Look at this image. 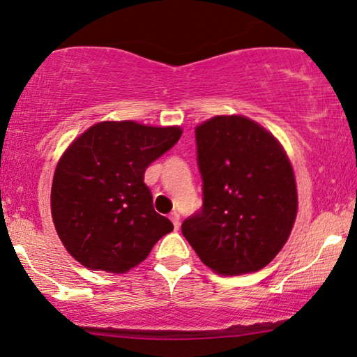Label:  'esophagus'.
Wrapping results in <instances>:
<instances>
[{
    "label": "esophagus",
    "instance_id": "1",
    "mask_svg": "<svg viewBox=\"0 0 357 357\" xmlns=\"http://www.w3.org/2000/svg\"><path fill=\"white\" fill-rule=\"evenodd\" d=\"M169 220H172V222H173V226H174V229H179V215L176 211L174 213H172V215H169Z\"/></svg>",
    "mask_w": 357,
    "mask_h": 357
}]
</instances>
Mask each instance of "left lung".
<instances>
[{"label": "left lung", "instance_id": "1", "mask_svg": "<svg viewBox=\"0 0 357 357\" xmlns=\"http://www.w3.org/2000/svg\"><path fill=\"white\" fill-rule=\"evenodd\" d=\"M204 205L181 226L202 263L241 275L275 258L294 227L295 174L280 142L257 121L218 115L195 128Z\"/></svg>", "mask_w": 357, "mask_h": 357}]
</instances>
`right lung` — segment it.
Instances as JSON below:
<instances>
[{
	"instance_id": "1",
	"label": "right lung",
	"mask_w": 357,
	"mask_h": 357,
	"mask_svg": "<svg viewBox=\"0 0 357 357\" xmlns=\"http://www.w3.org/2000/svg\"><path fill=\"white\" fill-rule=\"evenodd\" d=\"M181 135L179 126L100 121L63 152L52 179V221L84 268L126 273L173 231L172 221L153 210L144 173Z\"/></svg>"
}]
</instances>
